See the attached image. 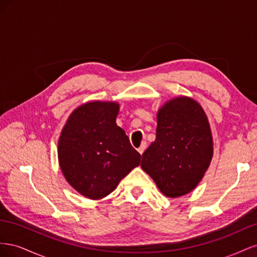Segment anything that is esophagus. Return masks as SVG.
Masks as SVG:
<instances>
[{
  "instance_id": "obj_1",
  "label": "esophagus",
  "mask_w": 257,
  "mask_h": 257,
  "mask_svg": "<svg viewBox=\"0 0 257 257\" xmlns=\"http://www.w3.org/2000/svg\"><path fill=\"white\" fill-rule=\"evenodd\" d=\"M146 148H147V143H146V142H143V143H142V146L138 148V152L141 153V154H143V153L145 152V150H146Z\"/></svg>"
}]
</instances>
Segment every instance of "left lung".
<instances>
[{
  "mask_svg": "<svg viewBox=\"0 0 257 257\" xmlns=\"http://www.w3.org/2000/svg\"><path fill=\"white\" fill-rule=\"evenodd\" d=\"M213 143L208 118L193 98L180 96L158 112L157 138L144 152L142 168L167 197L196 188L208 169Z\"/></svg>",
  "mask_w": 257,
  "mask_h": 257,
  "instance_id": "8db88e82",
  "label": "left lung"
}]
</instances>
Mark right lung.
I'll return each instance as SVG.
<instances>
[{
	"instance_id": "obj_1",
	"label": "right lung",
	"mask_w": 257,
	"mask_h": 257,
	"mask_svg": "<svg viewBox=\"0 0 257 257\" xmlns=\"http://www.w3.org/2000/svg\"><path fill=\"white\" fill-rule=\"evenodd\" d=\"M119 104L91 102L72 112L58 144L59 164L66 181L81 195L100 199L116 188L142 155L131 146L115 118Z\"/></svg>"
}]
</instances>
